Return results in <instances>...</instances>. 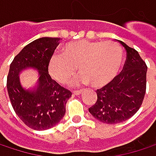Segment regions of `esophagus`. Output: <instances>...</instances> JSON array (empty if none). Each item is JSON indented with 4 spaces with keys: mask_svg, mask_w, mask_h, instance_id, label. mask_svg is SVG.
<instances>
[{
    "mask_svg": "<svg viewBox=\"0 0 156 156\" xmlns=\"http://www.w3.org/2000/svg\"><path fill=\"white\" fill-rule=\"evenodd\" d=\"M81 92H82V90H74L73 91V93L75 95H80V94H81Z\"/></svg>",
    "mask_w": 156,
    "mask_h": 156,
    "instance_id": "esophagus-1",
    "label": "esophagus"
}]
</instances>
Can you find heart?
<instances>
[{
  "instance_id": "obj_1",
  "label": "heart",
  "mask_w": 156,
  "mask_h": 156,
  "mask_svg": "<svg viewBox=\"0 0 156 156\" xmlns=\"http://www.w3.org/2000/svg\"><path fill=\"white\" fill-rule=\"evenodd\" d=\"M123 51L115 41H79L62 49L61 55H54L49 63V72L59 83H66L76 73L81 75L75 83H89L92 88H102L117 76Z\"/></svg>"
}]
</instances>
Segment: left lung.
<instances>
[{
  "label": "left lung",
  "instance_id": "obj_1",
  "mask_svg": "<svg viewBox=\"0 0 156 156\" xmlns=\"http://www.w3.org/2000/svg\"><path fill=\"white\" fill-rule=\"evenodd\" d=\"M118 41L127 51L123 70L109 84L97 90V101L89 108L92 116L106 124H117L133 116L146 91L145 62L135 49Z\"/></svg>",
  "mask_w": 156,
  "mask_h": 156
}]
</instances>
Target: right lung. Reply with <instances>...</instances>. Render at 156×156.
<instances>
[{
  "mask_svg": "<svg viewBox=\"0 0 156 156\" xmlns=\"http://www.w3.org/2000/svg\"><path fill=\"white\" fill-rule=\"evenodd\" d=\"M59 38L44 37L30 42L14 58L7 76V90L12 106L24 123L35 130H45L58 124L66 114L72 93L51 80L50 60L59 44ZM27 68L38 70L35 88L27 90L20 83L19 73Z\"/></svg>",
  "mask_w": 156,
  "mask_h": 156,
  "instance_id": "right-lung-1",
  "label": "right lung"
}]
</instances>
